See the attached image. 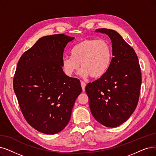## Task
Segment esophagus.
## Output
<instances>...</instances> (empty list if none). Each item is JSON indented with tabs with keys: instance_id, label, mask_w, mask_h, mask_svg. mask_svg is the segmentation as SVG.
Segmentation results:
<instances>
[{
	"instance_id": "1",
	"label": "esophagus",
	"mask_w": 156,
	"mask_h": 156,
	"mask_svg": "<svg viewBox=\"0 0 156 156\" xmlns=\"http://www.w3.org/2000/svg\"><path fill=\"white\" fill-rule=\"evenodd\" d=\"M80 84H81V87H82V89H83V91H85V87H86V83L83 81H81L80 82Z\"/></svg>"
}]
</instances>
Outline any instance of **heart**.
Instances as JSON below:
<instances>
[{
	"mask_svg": "<svg viewBox=\"0 0 156 156\" xmlns=\"http://www.w3.org/2000/svg\"><path fill=\"white\" fill-rule=\"evenodd\" d=\"M71 55L62 59L64 72L68 76H71L80 63V76L97 79L104 76L109 69L113 49L107 40L84 39L73 47Z\"/></svg>",
	"mask_w": 156,
	"mask_h": 156,
	"instance_id": "1",
	"label": "heart"
}]
</instances>
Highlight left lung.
<instances>
[{
  "label": "left lung",
  "instance_id": "1",
  "mask_svg": "<svg viewBox=\"0 0 156 156\" xmlns=\"http://www.w3.org/2000/svg\"><path fill=\"white\" fill-rule=\"evenodd\" d=\"M108 35L112 43L113 59L104 76L88 83L86 92L95 119L108 127H116L127 121L139 101L141 73L134 50L116 31L98 29Z\"/></svg>",
  "mask_w": 156,
  "mask_h": 156
}]
</instances>
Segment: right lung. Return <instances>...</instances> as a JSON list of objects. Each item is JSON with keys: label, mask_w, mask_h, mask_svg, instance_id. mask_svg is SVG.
Returning <instances> with one entry per match:
<instances>
[{"label": "right lung", "mask_w": 156, "mask_h": 156, "mask_svg": "<svg viewBox=\"0 0 156 156\" xmlns=\"http://www.w3.org/2000/svg\"><path fill=\"white\" fill-rule=\"evenodd\" d=\"M74 38L64 34L43 36L22 54L17 64L15 95L25 119L40 133L61 131L82 91L79 79L67 76L62 68L65 48Z\"/></svg>", "instance_id": "add662e5"}]
</instances>
